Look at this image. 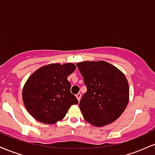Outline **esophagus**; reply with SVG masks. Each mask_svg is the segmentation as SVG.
<instances>
[{
  "mask_svg": "<svg viewBox=\"0 0 155 155\" xmlns=\"http://www.w3.org/2000/svg\"><path fill=\"white\" fill-rule=\"evenodd\" d=\"M76 97H77V99H78V101H80V100H81V95L80 93H78L77 95H76Z\"/></svg>",
  "mask_w": 155,
  "mask_h": 155,
  "instance_id": "1",
  "label": "esophagus"
}]
</instances>
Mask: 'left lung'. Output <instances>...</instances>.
<instances>
[{"mask_svg": "<svg viewBox=\"0 0 155 155\" xmlns=\"http://www.w3.org/2000/svg\"><path fill=\"white\" fill-rule=\"evenodd\" d=\"M87 90L79 105L84 120L96 127L111 124L123 113L129 101L128 81L108 62L76 63Z\"/></svg>", "mask_w": 155, "mask_h": 155, "instance_id": "obj_1", "label": "left lung"}]
</instances>
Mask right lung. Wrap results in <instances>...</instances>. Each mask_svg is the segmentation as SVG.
Returning a JSON list of instances; mask_svg holds the SVG:
<instances>
[{"label": "right lung", "instance_id": "1", "mask_svg": "<svg viewBox=\"0 0 155 155\" xmlns=\"http://www.w3.org/2000/svg\"><path fill=\"white\" fill-rule=\"evenodd\" d=\"M76 68L70 63H51L39 68L29 76L22 89V100L35 120L55 124L65 117L72 105L78 104L68 81Z\"/></svg>", "mask_w": 155, "mask_h": 155}]
</instances>
